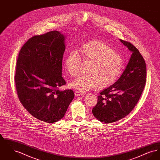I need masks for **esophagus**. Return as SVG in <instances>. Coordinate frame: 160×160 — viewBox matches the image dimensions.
<instances>
[{
	"mask_svg": "<svg viewBox=\"0 0 160 160\" xmlns=\"http://www.w3.org/2000/svg\"><path fill=\"white\" fill-rule=\"evenodd\" d=\"M84 95V93L83 92H82L78 91L75 92V95L77 96V97L82 96V95Z\"/></svg>",
	"mask_w": 160,
	"mask_h": 160,
	"instance_id": "obj_1",
	"label": "esophagus"
}]
</instances>
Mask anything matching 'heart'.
Instances as JSON below:
<instances>
[{
    "instance_id": "heart-1",
    "label": "heart",
    "mask_w": 160,
    "mask_h": 160,
    "mask_svg": "<svg viewBox=\"0 0 160 160\" xmlns=\"http://www.w3.org/2000/svg\"><path fill=\"white\" fill-rule=\"evenodd\" d=\"M81 59L92 63L89 74L80 76L71 86L80 91L86 92L98 87L112 85L122 72L123 58L113 48L101 41H92L83 44L78 54L71 50L64 59V66L70 76L76 77L80 71Z\"/></svg>"
}]
</instances>
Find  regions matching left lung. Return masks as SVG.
<instances>
[{
    "label": "left lung",
    "instance_id": "left-lung-1",
    "mask_svg": "<svg viewBox=\"0 0 160 160\" xmlns=\"http://www.w3.org/2000/svg\"><path fill=\"white\" fill-rule=\"evenodd\" d=\"M131 52L129 62L120 78L100 92L98 102L92 109L93 116L106 123L119 121L132 110L144 89L146 67L136 47L119 39Z\"/></svg>",
    "mask_w": 160,
    "mask_h": 160
}]
</instances>
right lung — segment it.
I'll list each match as a JSON object with an SVG mask.
<instances>
[{"label":"right lung","instance_id":"obj_1","mask_svg":"<svg viewBox=\"0 0 160 160\" xmlns=\"http://www.w3.org/2000/svg\"><path fill=\"white\" fill-rule=\"evenodd\" d=\"M65 35L59 31L30 38L22 47L16 65V91L28 112L40 121L54 123L64 116L74 97L62 75Z\"/></svg>","mask_w":160,"mask_h":160}]
</instances>
